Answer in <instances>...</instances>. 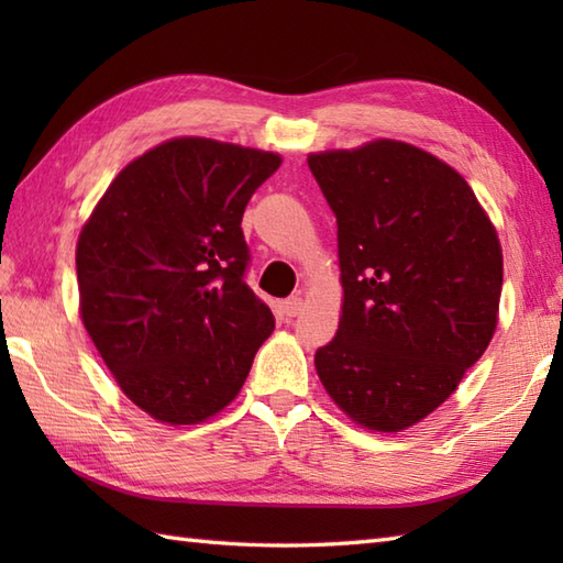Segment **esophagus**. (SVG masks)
<instances>
[{
	"mask_svg": "<svg viewBox=\"0 0 563 563\" xmlns=\"http://www.w3.org/2000/svg\"><path fill=\"white\" fill-rule=\"evenodd\" d=\"M283 312L288 314V317H297L302 312V297L300 295H292V297H288V300L283 302Z\"/></svg>",
	"mask_w": 563,
	"mask_h": 563,
	"instance_id": "obj_1",
	"label": "esophagus"
}]
</instances>
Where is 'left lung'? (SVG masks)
I'll use <instances>...</instances> for the list:
<instances>
[{"instance_id":"left-lung-1","label":"left lung","mask_w":563,"mask_h":563,"mask_svg":"<svg viewBox=\"0 0 563 563\" xmlns=\"http://www.w3.org/2000/svg\"><path fill=\"white\" fill-rule=\"evenodd\" d=\"M336 214L343 305L314 355L333 404L373 433L433 413L498 324L504 251L460 172L409 142L312 152Z\"/></svg>"}]
</instances>
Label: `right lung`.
Instances as JSON below:
<instances>
[{
	"mask_svg": "<svg viewBox=\"0 0 563 563\" xmlns=\"http://www.w3.org/2000/svg\"><path fill=\"white\" fill-rule=\"evenodd\" d=\"M280 162L234 142L172 137L121 169L81 227V324L154 421L218 416L273 333V312L244 283L242 218Z\"/></svg>",
	"mask_w": 563,
	"mask_h": 563,
	"instance_id": "obj_1",
	"label": "right lung"
}]
</instances>
